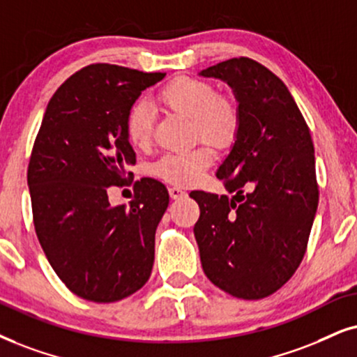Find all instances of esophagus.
<instances>
[{
    "instance_id": "esophagus-1",
    "label": "esophagus",
    "mask_w": 357,
    "mask_h": 357,
    "mask_svg": "<svg viewBox=\"0 0 357 357\" xmlns=\"http://www.w3.org/2000/svg\"><path fill=\"white\" fill-rule=\"evenodd\" d=\"M184 194H186V192H184L179 186H171L169 188V196L173 197V199H179V197H183Z\"/></svg>"
}]
</instances>
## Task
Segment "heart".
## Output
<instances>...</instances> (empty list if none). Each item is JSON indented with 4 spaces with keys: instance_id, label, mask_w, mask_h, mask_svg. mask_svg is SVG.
Returning <instances> with one entry per match:
<instances>
[{
    "instance_id": "1",
    "label": "heart",
    "mask_w": 357,
    "mask_h": 357,
    "mask_svg": "<svg viewBox=\"0 0 357 357\" xmlns=\"http://www.w3.org/2000/svg\"><path fill=\"white\" fill-rule=\"evenodd\" d=\"M160 100L171 110L192 119L196 133L212 145H229L238 132L241 115L236 103L218 92L207 80L178 77L160 90ZM126 137L137 148H146L153 137V108L150 103L135 102L126 115ZM214 161L209 146L189 151L168 153L155 165L160 178L174 184H192Z\"/></svg>"
}]
</instances>
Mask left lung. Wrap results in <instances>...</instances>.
<instances>
[{
	"label": "left lung",
	"instance_id": "8db88e82",
	"mask_svg": "<svg viewBox=\"0 0 357 357\" xmlns=\"http://www.w3.org/2000/svg\"><path fill=\"white\" fill-rule=\"evenodd\" d=\"M201 75L231 85L241 115L218 169L236 194H189L201 209L194 237L202 270L229 295L260 300L293 277L308 245L319 199L313 139L287 85L254 59H229Z\"/></svg>",
	"mask_w": 357,
	"mask_h": 357
}]
</instances>
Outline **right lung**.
Returning <instances> with one entry per match:
<instances>
[{"label":"right lung","instance_id":"right-lung-1","mask_svg":"<svg viewBox=\"0 0 357 357\" xmlns=\"http://www.w3.org/2000/svg\"><path fill=\"white\" fill-rule=\"evenodd\" d=\"M165 75L90 64L47 103L28 166L34 229L54 272L84 300H123L151 275L168 189L156 179H139L128 207H112L107 191L132 179L128 168L137 158L126 115L139 93Z\"/></svg>","mask_w":357,"mask_h":357}]
</instances>
